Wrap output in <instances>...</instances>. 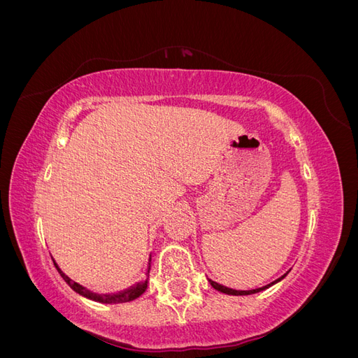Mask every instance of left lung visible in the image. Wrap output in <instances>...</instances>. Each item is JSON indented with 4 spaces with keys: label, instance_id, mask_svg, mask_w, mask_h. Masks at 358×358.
I'll list each match as a JSON object with an SVG mask.
<instances>
[{
    "label": "left lung",
    "instance_id": "obj_1",
    "mask_svg": "<svg viewBox=\"0 0 358 358\" xmlns=\"http://www.w3.org/2000/svg\"><path fill=\"white\" fill-rule=\"evenodd\" d=\"M287 275H288V272H287L285 275L280 276V278H278L276 280H273L272 284H268V285H266V287H262V288L249 289V291H239V289H231V288H227V287H224V285H221V284H216V282H213V280H210V279H209V282H210V285H212L215 289H218V291H221V292H225V294H231V296H248V294H255V292H259V291H263V289H266V288H268V287H272L273 284L279 282L280 279H284Z\"/></svg>",
    "mask_w": 358,
    "mask_h": 358
}]
</instances>
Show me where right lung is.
Listing matches in <instances>:
<instances>
[{
  "label": "right lung",
  "mask_w": 358,
  "mask_h": 358,
  "mask_svg": "<svg viewBox=\"0 0 358 358\" xmlns=\"http://www.w3.org/2000/svg\"><path fill=\"white\" fill-rule=\"evenodd\" d=\"M149 262H150V258H149ZM53 264H55L59 275L70 285V288H73L76 292H78V294H80V296H83L86 299H91V300L100 301V303H109V305H112V303L131 301V300H136L137 297L142 296L143 292L146 291V288H148V278H149V275L146 276L145 282H140V284H137V285H134L131 288H128V289H125L122 292H117V294H95V292H91L90 289H86L85 287L79 285L78 282H73V280L66 273H62V270L58 267V264L55 263V259H53ZM148 273H149V270H148Z\"/></svg>",
  "instance_id": "1"
}]
</instances>
